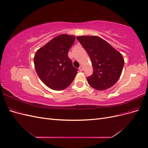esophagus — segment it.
Here are the masks:
<instances>
[{"label":"esophagus","instance_id":"1","mask_svg":"<svg viewBox=\"0 0 148 148\" xmlns=\"http://www.w3.org/2000/svg\"><path fill=\"white\" fill-rule=\"evenodd\" d=\"M79 70L80 71H83V66H79Z\"/></svg>","mask_w":148,"mask_h":148}]
</instances>
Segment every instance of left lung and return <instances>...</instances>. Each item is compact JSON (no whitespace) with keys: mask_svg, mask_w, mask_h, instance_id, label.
Wrapping results in <instances>:
<instances>
[{"mask_svg":"<svg viewBox=\"0 0 148 148\" xmlns=\"http://www.w3.org/2000/svg\"><path fill=\"white\" fill-rule=\"evenodd\" d=\"M77 38L92 62L93 73L87 78L89 84L100 91L112 86L122 72V55L99 37L82 36Z\"/></svg>","mask_w":148,"mask_h":148,"instance_id":"8db88e82","label":"left lung"}]
</instances>
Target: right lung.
<instances>
[{
	"instance_id": "1",
	"label": "right lung",
	"mask_w": 148,
	"mask_h": 148,
	"mask_svg": "<svg viewBox=\"0 0 148 148\" xmlns=\"http://www.w3.org/2000/svg\"><path fill=\"white\" fill-rule=\"evenodd\" d=\"M75 40L74 36L61 34L36 53L35 69L39 78L49 88L63 90L73 81L78 69L73 66L68 53Z\"/></svg>"
}]
</instances>
